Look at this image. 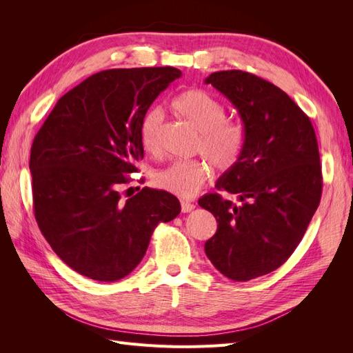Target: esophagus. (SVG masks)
Here are the masks:
<instances>
[{
    "label": "esophagus",
    "mask_w": 353,
    "mask_h": 353,
    "mask_svg": "<svg viewBox=\"0 0 353 353\" xmlns=\"http://www.w3.org/2000/svg\"><path fill=\"white\" fill-rule=\"evenodd\" d=\"M194 205H193V203H190V201H181V210H183L184 213H190L191 210H194Z\"/></svg>",
    "instance_id": "34e87169"
}]
</instances>
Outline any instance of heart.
Here are the masks:
<instances>
[{"mask_svg":"<svg viewBox=\"0 0 353 353\" xmlns=\"http://www.w3.org/2000/svg\"><path fill=\"white\" fill-rule=\"evenodd\" d=\"M172 108L193 125L199 134L197 150L218 169L237 163L244 147L243 126L225 117L223 104L205 90H188L174 99ZM163 122L160 109L148 110L140 125V140L147 150L159 147V128ZM210 175L203 160H174L154 175V183L179 197H191Z\"/></svg>","mask_w":353,"mask_h":353,"instance_id":"1","label":"heart"}]
</instances>
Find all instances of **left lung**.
<instances>
[{
	"label": "left lung",
	"instance_id": "left-lung-1",
	"mask_svg": "<svg viewBox=\"0 0 353 353\" xmlns=\"http://www.w3.org/2000/svg\"><path fill=\"white\" fill-rule=\"evenodd\" d=\"M205 82L230 100L244 126L241 156L215 184L237 194L241 205L218 193L199 200L218 222L205 252L227 279L249 281L290 258L319 205L323 175L316 135L302 109L256 74L222 70Z\"/></svg>",
	"mask_w": 353,
	"mask_h": 353
}]
</instances>
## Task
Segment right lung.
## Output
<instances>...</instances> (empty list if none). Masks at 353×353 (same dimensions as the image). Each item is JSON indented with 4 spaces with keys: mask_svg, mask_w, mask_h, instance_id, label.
<instances>
[{
    "mask_svg": "<svg viewBox=\"0 0 353 353\" xmlns=\"http://www.w3.org/2000/svg\"><path fill=\"white\" fill-rule=\"evenodd\" d=\"M179 77L170 66L95 73L63 95L34 138L29 169L38 227L83 276L113 283L131 274L157 223L179 215V200L168 191L144 187L126 201L117 191L144 157V114Z\"/></svg>",
    "mask_w": 353,
    "mask_h": 353,
    "instance_id": "obj_1",
    "label": "right lung"
}]
</instances>
